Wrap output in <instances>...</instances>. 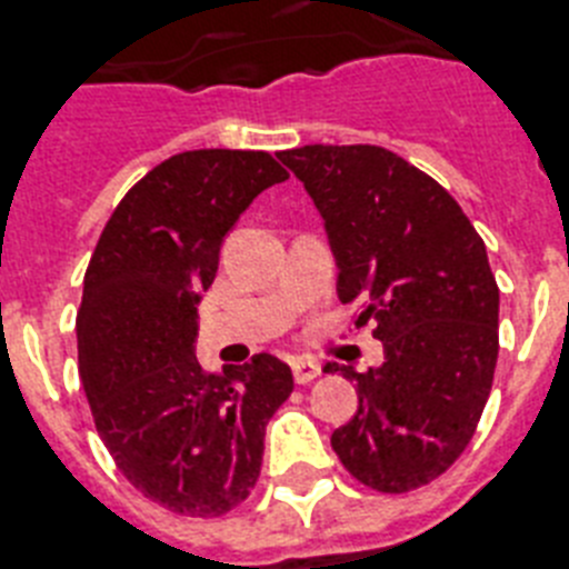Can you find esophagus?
Instances as JSON below:
<instances>
[{"instance_id": "esophagus-1", "label": "esophagus", "mask_w": 569, "mask_h": 569, "mask_svg": "<svg viewBox=\"0 0 569 569\" xmlns=\"http://www.w3.org/2000/svg\"><path fill=\"white\" fill-rule=\"evenodd\" d=\"M292 376L298 385H309V381L321 376V367L309 361V358H298V361H292Z\"/></svg>"}]
</instances>
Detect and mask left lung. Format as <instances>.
Wrapping results in <instances>:
<instances>
[{
  "label": "left lung",
  "instance_id": "obj_1",
  "mask_svg": "<svg viewBox=\"0 0 569 569\" xmlns=\"http://www.w3.org/2000/svg\"><path fill=\"white\" fill-rule=\"evenodd\" d=\"M312 196L341 303L361 300L385 365L356 373L358 410L332 448L358 483L402 495L437 480L475 437L498 365L500 292L455 196L373 144L280 152ZM338 370V365H327Z\"/></svg>",
  "mask_w": 569,
  "mask_h": 569
}]
</instances>
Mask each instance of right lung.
<instances>
[{
	"label": "right lung",
	"mask_w": 569,
	"mask_h": 569,
	"mask_svg": "<svg viewBox=\"0 0 569 569\" xmlns=\"http://www.w3.org/2000/svg\"><path fill=\"white\" fill-rule=\"evenodd\" d=\"M289 173L262 150H190L132 184L83 277L78 370L94 428L144 498L217 518L251 495L262 439L289 399V365L260 352L208 373L196 307L254 196Z\"/></svg>",
	"instance_id": "1"
}]
</instances>
